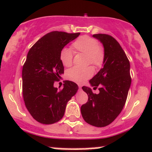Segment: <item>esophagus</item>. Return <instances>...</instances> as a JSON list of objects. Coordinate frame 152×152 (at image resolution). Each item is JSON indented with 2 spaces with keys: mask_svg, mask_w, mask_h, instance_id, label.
I'll return each mask as SVG.
<instances>
[{
  "mask_svg": "<svg viewBox=\"0 0 152 152\" xmlns=\"http://www.w3.org/2000/svg\"><path fill=\"white\" fill-rule=\"evenodd\" d=\"M78 87H79V89L80 90H81V88H82V86L80 85H78Z\"/></svg>",
  "mask_w": 152,
  "mask_h": 152,
  "instance_id": "obj_1",
  "label": "esophagus"
}]
</instances>
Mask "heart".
<instances>
[{
  "mask_svg": "<svg viewBox=\"0 0 152 152\" xmlns=\"http://www.w3.org/2000/svg\"><path fill=\"white\" fill-rule=\"evenodd\" d=\"M72 47L77 52H81L87 55V64H92L94 67H99L103 64L105 52L102 46L99 44L97 39L88 35L80 37L72 44ZM74 57L72 49L64 47L59 52V59L65 67L72 64ZM93 75V69L90 67L80 68L73 67L68 69L67 77L70 80L77 83H82L91 77Z\"/></svg>",
  "mask_w": 152,
  "mask_h": 152,
  "instance_id": "1",
  "label": "heart"
}]
</instances>
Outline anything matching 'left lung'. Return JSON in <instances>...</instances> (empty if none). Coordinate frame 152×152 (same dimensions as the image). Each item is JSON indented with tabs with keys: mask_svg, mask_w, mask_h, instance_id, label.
Listing matches in <instances>:
<instances>
[{
	"mask_svg": "<svg viewBox=\"0 0 152 152\" xmlns=\"http://www.w3.org/2000/svg\"><path fill=\"white\" fill-rule=\"evenodd\" d=\"M104 47L103 67L90 80L95 90L83 86L88 95L86 103L81 106V113L85 122L96 127L111 124L124 108L130 88L131 77L130 63L126 54L116 39L105 34H93Z\"/></svg>",
	"mask_w": 152,
	"mask_h": 152,
	"instance_id": "obj_1",
	"label": "left lung"
}]
</instances>
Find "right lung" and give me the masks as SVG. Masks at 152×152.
Wrapping results in <instances>:
<instances>
[{
	"label": "right lung",
	"instance_id": "obj_1",
	"mask_svg": "<svg viewBox=\"0 0 152 152\" xmlns=\"http://www.w3.org/2000/svg\"><path fill=\"white\" fill-rule=\"evenodd\" d=\"M80 33L52 31L39 39L29 49L22 69V92L25 105L31 116L43 124H52L62 118L67 102L78 86L65 80L64 88L54 83L64 73L59 52Z\"/></svg>",
	"mask_w": 152,
	"mask_h": 152
}]
</instances>
